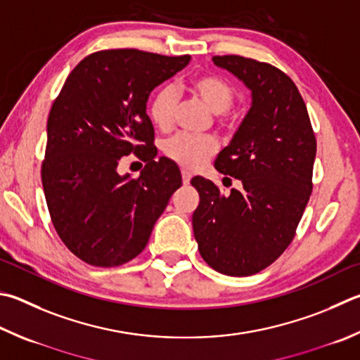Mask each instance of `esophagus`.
Wrapping results in <instances>:
<instances>
[{
    "instance_id": "esophagus-1",
    "label": "esophagus",
    "mask_w": 360,
    "mask_h": 360,
    "mask_svg": "<svg viewBox=\"0 0 360 360\" xmlns=\"http://www.w3.org/2000/svg\"><path fill=\"white\" fill-rule=\"evenodd\" d=\"M181 174H182V182H184V184H188V182H191V179H192V173L184 168L181 172Z\"/></svg>"
}]
</instances>
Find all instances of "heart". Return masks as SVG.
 Wrapping results in <instances>:
<instances>
[{
  "label": "heart",
  "mask_w": 360,
  "mask_h": 360,
  "mask_svg": "<svg viewBox=\"0 0 360 360\" xmlns=\"http://www.w3.org/2000/svg\"><path fill=\"white\" fill-rule=\"evenodd\" d=\"M187 89L191 94L197 97L212 113L219 115V122L226 124L224 113L228 112L236 101V91L225 78L214 74H202L193 77L187 83ZM176 107H178V94L173 86H163L153 96L149 102V117L154 126L160 130H169L174 124ZM217 151V143L211 136H191V135H176L169 139L163 153L168 159L179 163L187 168H197L205 163L211 155Z\"/></svg>",
  "instance_id": "heart-1"
}]
</instances>
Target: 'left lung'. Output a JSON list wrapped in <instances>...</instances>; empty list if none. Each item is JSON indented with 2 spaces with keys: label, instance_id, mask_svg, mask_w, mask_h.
Here are the masks:
<instances>
[{
  "label": "left lung",
  "instance_id": "obj_1",
  "mask_svg": "<svg viewBox=\"0 0 360 360\" xmlns=\"http://www.w3.org/2000/svg\"><path fill=\"white\" fill-rule=\"evenodd\" d=\"M212 61L252 91L250 110L214 162L243 187L224 195L212 181L195 176L200 205L192 225L212 269L245 277L272 264L291 244L313 188L316 139L302 96L285 72L238 55Z\"/></svg>",
  "mask_w": 360,
  "mask_h": 360
}]
</instances>
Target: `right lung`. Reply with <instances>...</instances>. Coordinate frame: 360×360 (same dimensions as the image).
<instances>
[{"mask_svg":"<svg viewBox=\"0 0 360 360\" xmlns=\"http://www.w3.org/2000/svg\"><path fill=\"white\" fill-rule=\"evenodd\" d=\"M191 56L102 50L77 64L51 105L42 186L58 236L84 263L121 266L146 247L182 184L173 160H155L146 113L151 91ZM147 162L139 179L115 168L124 155Z\"/></svg>","mask_w":360,"mask_h":360,"instance_id":"obj_1","label":"right lung"}]
</instances>
